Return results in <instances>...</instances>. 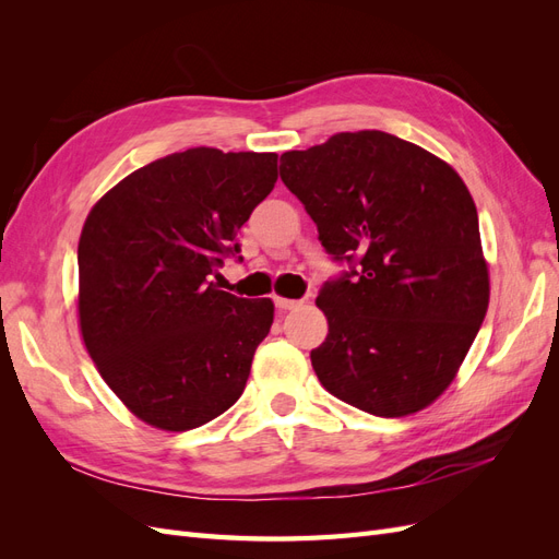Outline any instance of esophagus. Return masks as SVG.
I'll return each instance as SVG.
<instances>
[{"label": "esophagus", "instance_id": "obj_1", "mask_svg": "<svg viewBox=\"0 0 559 559\" xmlns=\"http://www.w3.org/2000/svg\"><path fill=\"white\" fill-rule=\"evenodd\" d=\"M275 306L280 308V310H296V308H300V300H292V298H275Z\"/></svg>", "mask_w": 559, "mask_h": 559}]
</instances>
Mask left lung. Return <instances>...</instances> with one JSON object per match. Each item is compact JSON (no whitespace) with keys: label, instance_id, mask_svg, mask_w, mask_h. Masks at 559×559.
<instances>
[{"label":"left lung","instance_id":"1","mask_svg":"<svg viewBox=\"0 0 559 559\" xmlns=\"http://www.w3.org/2000/svg\"><path fill=\"white\" fill-rule=\"evenodd\" d=\"M280 177L335 263L317 306L329 335L310 352L333 396L378 417L427 408L483 324L489 277L478 212L462 177L382 130L337 132L286 151Z\"/></svg>","mask_w":559,"mask_h":559}]
</instances>
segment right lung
Returning a JSON list of instances; mask_svg holds the SVG:
<instances>
[{
  "label": "right lung",
  "mask_w": 559,
  "mask_h": 559,
  "mask_svg": "<svg viewBox=\"0 0 559 559\" xmlns=\"http://www.w3.org/2000/svg\"><path fill=\"white\" fill-rule=\"evenodd\" d=\"M275 181L277 154L195 146L118 181L83 224V343L146 425L189 431L242 396L275 306L222 292L214 277Z\"/></svg>",
  "instance_id": "add662e5"
}]
</instances>
